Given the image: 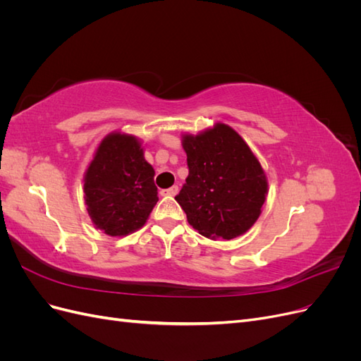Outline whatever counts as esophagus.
Masks as SVG:
<instances>
[{"label": "esophagus", "mask_w": 361, "mask_h": 361, "mask_svg": "<svg viewBox=\"0 0 361 361\" xmlns=\"http://www.w3.org/2000/svg\"><path fill=\"white\" fill-rule=\"evenodd\" d=\"M179 191V187L178 185H173V187L167 188V190H162L161 191V195H170V197H173V195H176Z\"/></svg>", "instance_id": "esophagus-1"}]
</instances>
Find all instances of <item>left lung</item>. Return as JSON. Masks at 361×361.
Segmentation results:
<instances>
[{"label": "left lung", "mask_w": 361, "mask_h": 361, "mask_svg": "<svg viewBox=\"0 0 361 361\" xmlns=\"http://www.w3.org/2000/svg\"><path fill=\"white\" fill-rule=\"evenodd\" d=\"M188 178L176 202L188 223L206 238L233 239L256 223L268 182L257 158L238 133L218 123L185 135Z\"/></svg>", "instance_id": "1"}]
</instances>
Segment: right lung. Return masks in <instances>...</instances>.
I'll return each instance as SVG.
<instances>
[{"mask_svg":"<svg viewBox=\"0 0 361 361\" xmlns=\"http://www.w3.org/2000/svg\"><path fill=\"white\" fill-rule=\"evenodd\" d=\"M154 176L135 137L118 133L105 137L84 179L93 224L110 236L140 228L158 202Z\"/></svg>","mask_w":361,"mask_h":361,"instance_id":"obj_1","label":"right lung"}]
</instances>
